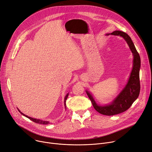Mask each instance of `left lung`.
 Segmentation results:
<instances>
[{"label": "left lung", "mask_w": 152, "mask_h": 152, "mask_svg": "<svg viewBox=\"0 0 152 152\" xmlns=\"http://www.w3.org/2000/svg\"><path fill=\"white\" fill-rule=\"evenodd\" d=\"M110 34L119 35L125 40L132 53L133 66L126 85L110 104L104 105L97 104L92 94L86 90V94L91 101L95 110L102 115L108 116L117 115L127 110L132 103L137 99L140 90L139 80L140 58L134 43L129 35L124 32L115 31L106 35Z\"/></svg>", "instance_id": "8db88e82"}]
</instances>
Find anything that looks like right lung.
<instances>
[{
	"label": "right lung",
	"instance_id": "right-lung-1",
	"mask_svg": "<svg viewBox=\"0 0 152 152\" xmlns=\"http://www.w3.org/2000/svg\"><path fill=\"white\" fill-rule=\"evenodd\" d=\"M68 96H69V93H67V94L66 95L65 97H64V107H65L66 110V100H67V99ZM17 109H18V108H17ZM18 111H19L23 115H24V117H27V118H28L29 119H30L31 120H32V121H34V122H35V123H39V124H50V122L48 121H44V120H40V119H37V118H34L30 117H29V116L26 115L24 114L23 113H22L18 109Z\"/></svg>",
	"mask_w": 152,
	"mask_h": 152
}]
</instances>
